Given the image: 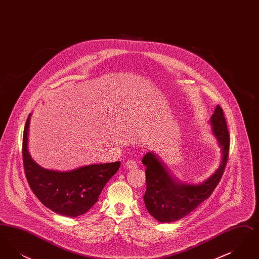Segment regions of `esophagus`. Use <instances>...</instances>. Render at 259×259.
Listing matches in <instances>:
<instances>
[{
  "mask_svg": "<svg viewBox=\"0 0 259 259\" xmlns=\"http://www.w3.org/2000/svg\"><path fill=\"white\" fill-rule=\"evenodd\" d=\"M125 167L128 169H136L138 167V164L134 160H128L125 163Z\"/></svg>",
  "mask_w": 259,
  "mask_h": 259,
  "instance_id": "esophagus-1",
  "label": "esophagus"
}]
</instances>
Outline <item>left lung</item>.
<instances>
[{
    "label": "left lung",
    "instance_id": "left-lung-1",
    "mask_svg": "<svg viewBox=\"0 0 259 259\" xmlns=\"http://www.w3.org/2000/svg\"><path fill=\"white\" fill-rule=\"evenodd\" d=\"M212 132L222 148L221 166L209 180L201 185H185L172 180L157 157L147 153L142 159L146 169L147 190L144 201L148 212L161 222H172L183 219L210 196L222 180L229 155L230 135L223 110L217 106L210 117Z\"/></svg>",
    "mask_w": 259,
    "mask_h": 259
}]
</instances>
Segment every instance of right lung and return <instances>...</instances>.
<instances>
[{"instance_id": "right-lung-1", "label": "right lung", "mask_w": 259, "mask_h": 259, "mask_svg": "<svg viewBox=\"0 0 259 259\" xmlns=\"http://www.w3.org/2000/svg\"><path fill=\"white\" fill-rule=\"evenodd\" d=\"M29 114L23 132L22 157L25 176L32 191L49 209L75 218L85 213L98 201L99 195L120 167V161L88 165L71 172L50 171L38 166L28 152Z\"/></svg>"}]
</instances>
